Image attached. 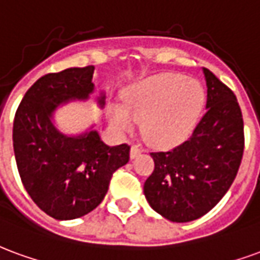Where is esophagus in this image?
Returning a JSON list of instances; mask_svg holds the SVG:
<instances>
[{
	"label": "esophagus",
	"mask_w": 260,
	"mask_h": 260,
	"mask_svg": "<svg viewBox=\"0 0 260 260\" xmlns=\"http://www.w3.org/2000/svg\"><path fill=\"white\" fill-rule=\"evenodd\" d=\"M141 152H143V148H141L140 145H137V144H134L132 147V149H130V156H132V159L137 158Z\"/></svg>",
	"instance_id": "1"
}]
</instances>
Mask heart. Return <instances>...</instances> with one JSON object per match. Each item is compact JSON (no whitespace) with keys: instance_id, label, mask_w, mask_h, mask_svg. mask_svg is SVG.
<instances>
[{"instance_id":"b5f03b06","label":"heart","mask_w":260,"mask_h":260,"mask_svg":"<svg viewBox=\"0 0 260 260\" xmlns=\"http://www.w3.org/2000/svg\"><path fill=\"white\" fill-rule=\"evenodd\" d=\"M204 98L198 81L180 75H160L128 88L123 95L126 111L113 108L111 119L117 128L130 130L133 117L143 123L144 137L149 143L165 145L188 133L202 109Z\"/></svg>"}]
</instances>
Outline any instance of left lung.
Here are the masks:
<instances>
[{
  "mask_svg": "<svg viewBox=\"0 0 260 260\" xmlns=\"http://www.w3.org/2000/svg\"><path fill=\"white\" fill-rule=\"evenodd\" d=\"M205 113L184 143L151 152L155 169L144 184L149 205L165 219L185 223L206 215L236 179L244 153V120L234 92L209 69Z\"/></svg>",
  "mask_w": 260,
  "mask_h": 260,
  "instance_id": "obj_1",
  "label": "left lung"
}]
</instances>
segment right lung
<instances>
[{
    "instance_id": "add662e5",
    "label": "right lung",
    "mask_w": 260,
    "mask_h": 260,
    "mask_svg": "<svg viewBox=\"0 0 260 260\" xmlns=\"http://www.w3.org/2000/svg\"><path fill=\"white\" fill-rule=\"evenodd\" d=\"M94 66L69 68L40 77L24 94L13 120V151L24 188L40 209L70 220L95 209L113 173L130 159V145L109 147L98 133L60 134L50 117L69 100H86L94 90ZM104 105V96L100 100Z\"/></svg>"
}]
</instances>
